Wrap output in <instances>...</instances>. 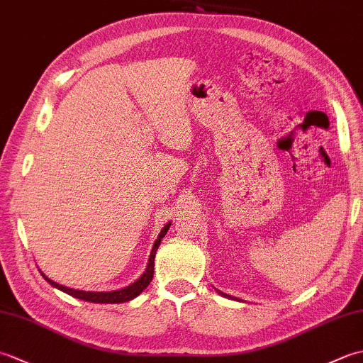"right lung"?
Segmentation results:
<instances>
[{"instance_id":"add662e5","label":"right lung","mask_w":363,"mask_h":363,"mask_svg":"<svg viewBox=\"0 0 363 363\" xmlns=\"http://www.w3.org/2000/svg\"><path fill=\"white\" fill-rule=\"evenodd\" d=\"M169 225H172V223H168V225L160 230L159 238L156 240V243H154L152 250H151L150 264H148V267H146L145 273H143L140 277H138V279H137L134 284L128 285V287H125V289L113 290V291H82V290L68 289V287H65V285H59V284H56L54 281H50L48 277H46L45 274H43V277L52 285V287H56V289H59V290H62V291L68 293V295H72L73 298L89 301V303H101V304L126 303V301H130L133 298L140 295V293H142L146 287H148L150 282L152 281V274H154V257H156V251H157V248H159L160 240L165 237L167 230L169 229Z\"/></svg>"}]
</instances>
